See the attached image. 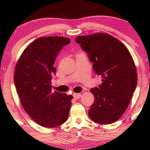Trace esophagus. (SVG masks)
Listing matches in <instances>:
<instances>
[{
    "instance_id": "esophagus-1",
    "label": "esophagus",
    "mask_w": 150,
    "mask_h": 150,
    "mask_svg": "<svg viewBox=\"0 0 150 150\" xmlns=\"http://www.w3.org/2000/svg\"><path fill=\"white\" fill-rule=\"evenodd\" d=\"M74 98H76V99H79L81 97V93H74L73 94Z\"/></svg>"
}]
</instances>
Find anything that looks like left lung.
<instances>
[{
  "instance_id": "8db88e82",
  "label": "left lung",
  "mask_w": 150,
  "mask_h": 150,
  "mask_svg": "<svg viewBox=\"0 0 150 150\" xmlns=\"http://www.w3.org/2000/svg\"><path fill=\"white\" fill-rule=\"evenodd\" d=\"M76 41L88 53L95 73L102 77L99 88L90 90L95 100L89 117L100 124L115 122L126 111L137 85L132 55L123 43L107 33L79 36Z\"/></svg>"
}]
</instances>
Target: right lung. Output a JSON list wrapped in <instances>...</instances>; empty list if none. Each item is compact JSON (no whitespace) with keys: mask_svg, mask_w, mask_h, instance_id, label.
I'll use <instances>...</instances> for the list:
<instances>
[{"mask_svg":"<svg viewBox=\"0 0 150 150\" xmlns=\"http://www.w3.org/2000/svg\"><path fill=\"white\" fill-rule=\"evenodd\" d=\"M70 43L63 37H41L28 45L20 55L14 71V83L22 107L40 126L54 128L67 120L72 96L52 91V75L56 72L55 59Z\"/></svg>","mask_w":150,"mask_h":150,"instance_id":"obj_1","label":"right lung"}]
</instances>
